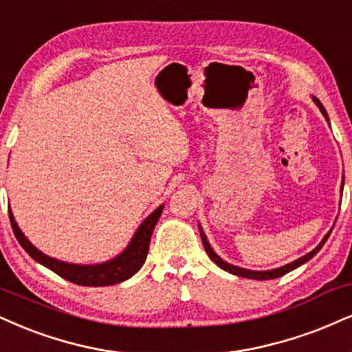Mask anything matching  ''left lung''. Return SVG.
I'll use <instances>...</instances> for the list:
<instances>
[{
	"instance_id": "8db88e82",
	"label": "left lung",
	"mask_w": 352,
	"mask_h": 352,
	"mask_svg": "<svg viewBox=\"0 0 352 352\" xmlns=\"http://www.w3.org/2000/svg\"><path fill=\"white\" fill-rule=\"evenodd\" d=\"M311 100L315 101V104H316V107H318V108H320V111L323 113L324 120L329 122L328 113H326V109L323 108V104L320 103V100L316 98V96H311ZM342 182H344V177H342ZM342 187H344V184L341 185V193H342ZM333 228H334V226H333ZM198 230H200V236H201L203 245H205V251H206V254H208V256H210V259L213 261L214 264L218 265V267H221L223 270H226V272H230V274H232V275H238V277H244V278H254V280H270V278H277V277H282V275L289 274V272H292V270H294V269H297V267H300V265H303L305 262H308V261L311 259V257H315L316 254L320 252V249L323 248L324 243H326V239L329 238V234H331V231H333V230H329V232H326V234H324V238L321 239V243H320L318 245H316V248L313 249L311 252L305 254V256L298 257L297 261L290 262V264H287V265H282V267H277V269H270V270H251V269L238 267V265H232V264H230V262H226V261H224V259H221V257H219L218 254L213 251V248H211V245H210L208 239H206V234H205V231H203V228L200 226V224H198Z\"/></svg>"
}]
</instances>
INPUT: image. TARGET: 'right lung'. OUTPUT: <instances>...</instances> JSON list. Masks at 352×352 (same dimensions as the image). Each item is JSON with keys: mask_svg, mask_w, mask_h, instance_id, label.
Returning <instances> with one entry per match:
<instances>
[{"mask_svg": "<svg viewBox=\"0 0 352 352\" xmlns=\"http://www.w3.org/2000/svg\"><path fill=\"white\" fill-rule=\"evenodd\" d=\"M162 210L164 205H160L157 210L152 211L149 217L139 224V228L135 230L129 244L126 245L124 251L118 254L116 257H113V259H109L107 262H100V264L87 265L58 261L55 259V257H50L47 254L39 251V249L24 236V232L21 231L11 208H8V213H10V221L12 231H14L16 239L19 241V244L23 245L24 251H26L34 261L39 262V264L50 269L57 275H60L65 280L77 283V285L107 287L128 280V278L133 277V275L142 267V264L146 262L147 252H149L152 231H154L155 224H157L160 214H162Z\"/></svg>", "mask_w": 352, "mask_h": 352, "instance_id": "obj_1", "label": "right lung"}]
</instances>
